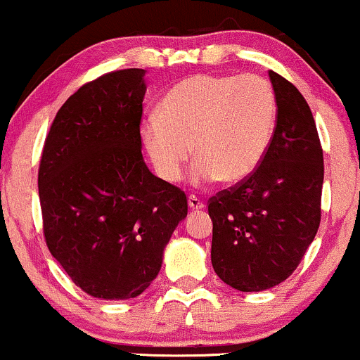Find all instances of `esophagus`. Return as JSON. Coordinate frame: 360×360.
<instances>
[{
    "label": "esophagus",
    "mask_w": 360,
    "mask_h": 360,
    "mask_svg": "<svg viewBox=\"0 0 360 360\" xmlns=\"http://www.w3.org/2000/svg\"><path fill=\"white\" fill-rule=\"evenodd\" d=\"M188 205H189V210H191V212H200V210L205 208L203 201H201L200 198H196V196H189L188 198Z\"/></svg>",
    "instance_id": "obj_1"
}]
</instances>
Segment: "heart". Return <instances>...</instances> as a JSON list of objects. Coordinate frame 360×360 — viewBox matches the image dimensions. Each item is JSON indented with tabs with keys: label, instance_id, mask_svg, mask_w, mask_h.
<instances>
[{
	"label": "heart",
	"instance_id": "obj_1",
	"mask_svg": "<svg viewBox=\"0 0 360 360\" xmlns=\"http://www.w3.org/2000/svg\"><path fill=\"white\" fill-rule=\"evenodd\" d=\"M278 103L257 76L194 74L169 89L140 135L157 174L167 183L183 176L193 154L196 184L245 181L260 166L274 135Z\"/></svg>",
	"mask_w": 360,
	"mask_h": 360
}]
</instances>
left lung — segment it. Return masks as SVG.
<instances>
[{"instance_id":"8db88e82","label":"left lung","mask_w":360,"mask_h":360,"mask_svg":"<svg viewBox=\"0 0 360 360\" xmlns=\"http://www.w3.org/2000/svg\"><path fill=\"white\" fill-rule=\"evenodd\" d=\"M278 120L250 177L208 203L212 264L238 291H264L295 272L320 226L323 150L311 110L295 86L269 71Z\"/></svg>"}]
</instances>
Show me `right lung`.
I'll return each instance as SVG.
<instances>
[{
  "label": "right lung",
  "mask_w": 360,
  "mask_h": 360,
  "mask_svg": "<svg viewBox=\"0 0 360 360\" xmlns=\"http://www.w3.org/2000/svg\"><path fill=\"white\" fill-rule=\"evenodd\" d=\"M143 76L123 69L81 86L57 111L40 159L45 242L94 298L142 295L188 214L184 191L143 162Z\"/></svg>",
  "instance_id": "1"
}]
</instances>
